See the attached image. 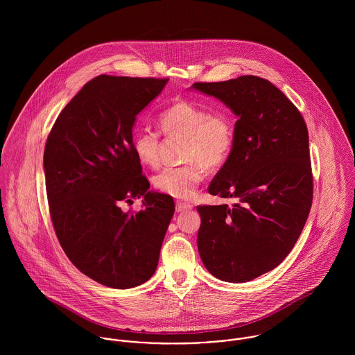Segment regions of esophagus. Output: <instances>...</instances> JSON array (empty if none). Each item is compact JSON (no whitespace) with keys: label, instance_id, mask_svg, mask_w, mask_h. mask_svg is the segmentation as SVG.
Wrapping results in <instances>:
<instances>
[{"label":"esophagus","instance_id":"obj_1","mask_svg":"<svg viewBox=\"0 0 355 355\" xmlns=\"http://www.w3.org/2000/svg\"><path fill=\"white\" fill-rule=\"evenodd\" d=\"M193 209V205L190 202H184V201H176V211H184V210H190Z\"/></svg>","mask_w":355,"mask_h":355}]
</instances>
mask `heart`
<instances>
[{
	"label": "heart",
	"instance_id": "b5f03b06",
	"mask_svg": "<svg viewBox=\"0 0 355 355\" xmlns=\"http://www.w3.org/2000/svg\"><path fill=\"white\" fill-rule=\"evenodd\" d=\"M161 132L168 139H183L180 166H169L153 179L154 187L176 198H189L202 183L207 171L218 169L228 159L235 144L232 117L223 110L209 112L191 101H178L161 112ZM159 132L142 128L134 134L132 148L146 166L159 161Z\"/></svg>",
	"mask_w": 355,
	"mask_h": 355
}]
</instances>
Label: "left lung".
<instances>
[{
	"label": "left lung",
	"instance_id": "8db88e82",
	"mask_svg": "<svg viewBox=\"0 0 355 355\" xmlns=\"http://www.w3.org/2000/svg\"><path fill=\"white\" fill-rule=\"evenodd\" d=\"M193 87L239 117L232 152L207 189L235 203L197 207L200 255L217 279L250 282L280 265L304 230L313 201L307 127L298 107L259 76Z\"/></svg>",
	"mask_w": 355,
	"mask_h": 355
}]
</instances>
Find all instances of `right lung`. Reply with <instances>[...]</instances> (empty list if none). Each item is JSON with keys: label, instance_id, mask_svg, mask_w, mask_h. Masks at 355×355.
<instances>
[{"label": "right lung", "instance_id": "1", "mask_svg": "<svg viewBox=\"0 0 355 355\" xmlns=\"http://www.w3.org/2000/svg\"><path fill=\"white\" fill-rule=\"evenodd\" d=\"M168 79L100 75L68 102L44 153L51 223L69 261L110 288H131L155 272L175 211L171 196L149 191L132 148L137 114ZM144 197L139 212L121 203Z\"/></svg>", "mask_w": 355, "mask_h": 355}]
</instances>
